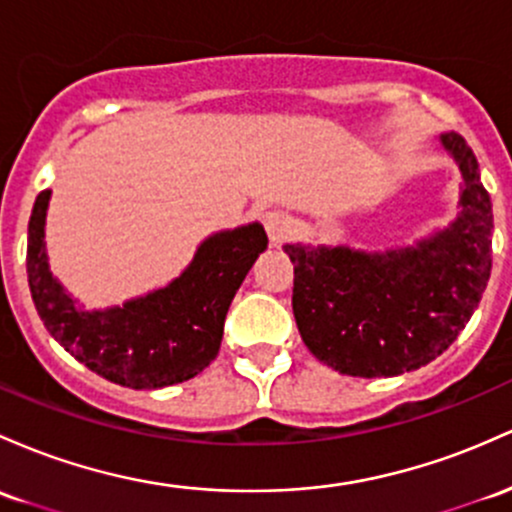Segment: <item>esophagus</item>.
<instances>
[{"label": "esophagus", "mask_w": 512, "mask_h": 512, "mask_svg": "<svg viewBox=\"0 0 512 512\" xmlns=\"http://www.w3.org/2000/svg\"><path fill=\"white\" fill-rule=\"evenodd\" d=\"M265 230L269 235V243L282 245L291 238V233H294V221H291L289 213L269 211L265 216Z\"/></svg>", "instance_id": "esophagus-1"}]
</instances>
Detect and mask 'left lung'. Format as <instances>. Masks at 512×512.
<instances>
[{"instance_id":"left-lung-1","label":"left lung","mask_w":512,"mask_h":512,"mask_svg":"<svg viewBox=\"0 0 512 512\" xmlns=\"http://www.w3.org/2000/svg\"><path fill=\"white\" fill-rule=\"evenodd\" d=\"M440 143L462 172V213L415 247L362 252L286 245L294 318L308 350L347 376H396L447 350L491 277V196L459 133Z\"/></svg>"}]
</instances>
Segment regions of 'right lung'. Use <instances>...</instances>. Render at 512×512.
Here are the masks:
<instances>
[{
    "label": "right lung",
    "mask_w": 512,
    "mask_h": 512,
    "mask_svg": "<svg viewBox=\"0 0 512 512\" xmlns=\"http://www.w3.org/2000/svg\"><path fill=\"white\" fill-rule=\"evenodd\" d=\"M48 201L50 189L36 196L26 250L28 286L48 333L84 367L128 389H162L209 367L230 301L267 247L265 228L250 223L211 235L165 289L106 311H84L48 269Z\"/></svg>",
    "instance_id": "1"
}]
</instances>
